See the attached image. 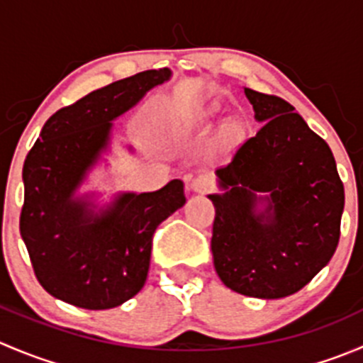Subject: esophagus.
Returning a JSON list of instances; mask_svg holds the SVG:
<instances>
[{
	"mask_svg": "<svg viewBox=\"0 0 363 363\" xmlns=\"http://www.w3.org/2000/svg\"><path fill=\"white\" fill-rule=\"evenodd\" d=\"M189 188H191V191L195 193H200V195H203V193H208L212 188V181L208 175H199V177H195L191 181V184H189Z\"/></svg>",
	"mask_w": 363,
	"mask_h": 363,
	"instance_id": "esophagus-1",
	"label": "esophagus"
}]
</instances>
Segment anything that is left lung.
Wrapping results in <instances>:
<instances>
[{
  "label": "left lung",
  "instance_id": "obj_1",
  "mask_svg": "<svg viewBox=\"0 0 363 363\" xmlns=\"http://www.w3.org/2000/svg\"><path fill=\"white\" fill-rule=\"evenodd\" d=\"M244 93L263 126L216 170L223 193L208 195L212 258L230 290L283 298L334 256L344 186L328 144L288 101L250 87Z\"/></svg>",
  "mask_w": 363,
  "mask_h": 363
}]
</instances>
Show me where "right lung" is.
<instances>
[{
    "instance_id": "1",
    "label": "right lung",
    "mask_w": 363,
    "mask_h": 363,
    "mask_svg": "<svg viewBox=\"0 0 363 363\" xmlns=\"http://www.w3.org/2000/svg\"><path fill=\"white\" fill-rule=\"evenodd\" d=\"M170 77L168 68L147 69L93 91L50 116L26 156L21 237L38 283L63 302L101 311L137 295L156 228L186 203L181 179L158 191L117 193L105 205L96 193L79 195L111 151L113 121Z\"/></svg>"
}]
</instances>
